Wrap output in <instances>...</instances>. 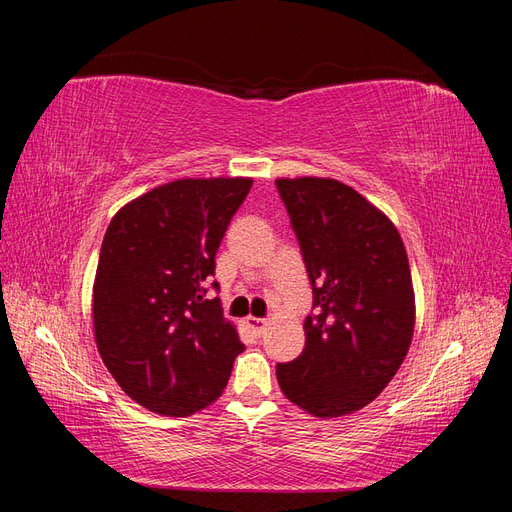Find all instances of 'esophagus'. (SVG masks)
<instances>
[{
	"label": "esophagus",
	"instance_id": "esophagus-1",
	"mask_svg": "<svg viewBox=\"0 0 512 512\" xmlns=\"http://www.w3.org/2000/svg\"><path fill=\"white\" fill-rule=\"evenodd\" d=\"M247 327H250L256 335H262L267 331L269 322L265 318H254V316H247Z\"/></svg>",
	"mask_w": 512,
	"mask_h": 512
}]
</instances>
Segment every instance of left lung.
<instances>
[{
	"mask_svg": "<svg viewBox=\"0 0 512 512\" xmlns=\"http://www.w3.org/2000/svg\"><path fill=\"white\" fill-rule=\"evenodd\" d=\"M312 284L305 348L277 363L292 404L342 416L374 401L404 363L414 333L406 247L374 205L335 179H277Z\"/></svg>",
	"mask_w": 512,
	"mask_h": 512,
	"instance_id": "1",
	"label": "left lung"
}]
</instances>
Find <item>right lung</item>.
I'll return each instance as SVG.
<instances>
[{
  "mask_svg": "<svg viewBox=\"0 0 512 512\" xmlns=\"http://www.w3.org/2000/svg\"><path fill=\"white\" fill-rule=\"evenodd\" d=\"M252 179H181L108 224L94 284L104 365L136 404L188 416L226 389L243 344L224 320L215 254Z\"/></svg>",
  "mask_w": 512,
  "mask_h": 512,
  "instance_id": "1",
  "label": "right lung"
}]
</instances>
